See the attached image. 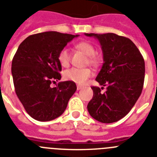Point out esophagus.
I'll return each mask as SVG.
<instances>
[{"label": "esophagus", "instance_id": "esophagus-1", "mask_svg": "<svg viewBox=\"0 0 157 157\" xmlns=\"http://www.w3.org/2000/svg\"><path fill=\"white\" fill-rule=\"evenodd\" d=\"M82 87H82L81 85H77V90H80V89H81Z\"/></svg>", "mask_w": 157, "mask_h": 157}]
</instances>
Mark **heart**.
Returning a JSON list of instances; mask_svg holds the SVG:
<instances>
[{
	"mask_svg": "<svg viewBox=\"0 0 157 157\" xmlns=\"http://www.w3.org/2000/svg\"><path fill=\"white\" fill-rule=\"evenodd\" d=\"M75 48L87 56V63L94 66H98L100 58L95 54V48L92 44L87 41H80L75 44ZM71 56L67 48H63L58 54V61L63 67L70 66ZM93 74L92 70L88 67L85 68H71L66 70L63 73L65 80L75 82L78 84H84Z\"/></svg>",
	"mask_w": 157,
	"mask_h": 157,
	"instance_id": "b5f03b06",
	"label": "heart"
}]
</instances>
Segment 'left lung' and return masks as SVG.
<instances>
[{
  "mask_svg": "<svg viewBox=\"0 0 157 157\" xmlns=\"http://www.w3.org/2000/svg\"><path fill=\"white\" fill-rule=\"evenodd\" d=\"M99 40L103 52L102 67L95 78L106 91L92 86L93 98L87 110L96 121L117 122L131 111L142 91L145 61L136 45L115 33H85Z\"/></svg>",
  "mask_w": 157,
  "mask_h": 157,
  "instance_id": "8db88e82",
  "label": "left lung"
}]
</instances>
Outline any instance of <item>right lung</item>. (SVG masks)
Wrapping results in <instances>:
<instances>
[{
    "label": "right lung",
    "instance_id": "obj_1",
    "mask_svg": "<svg viewBox=\"0 0 157 157\" xmlns=\"http://www.w3.org/2000/svg\"><path fill=\"white\" fill-rule=\"evenodd\" d=\"M79 35L48 31L26 37L12 59L15 91L28 114L39 121L56 119L64 113L77 90L73 81L59 82L62 66L58 54L68 42Z\"/></svg>",
    "mask_w": 157,
    "mask_h": 157
}]
</instances>
